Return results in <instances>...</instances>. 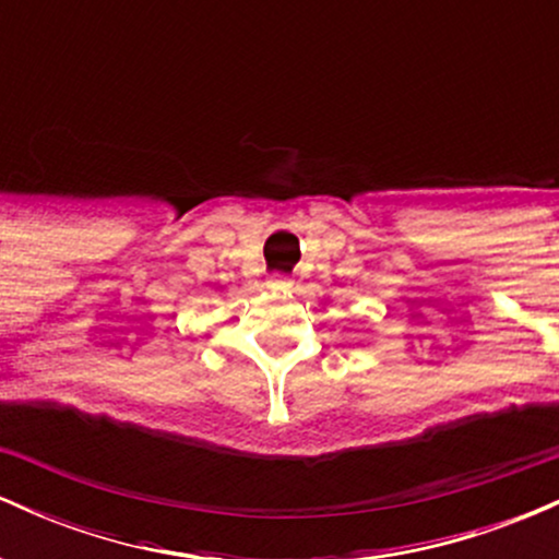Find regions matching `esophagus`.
Returning <instances> with one entry per match:
<instances>
[{
	"label": "esophagus",
	"mask_w": 559,
	"mask_h": 559,
	"mask_svg": "<svg viewBox=\"0 0 559 559\" xmlns=\"http://www.w3.org/2000/svg\"><path fill=\"white\" fill-rule=\"evenodd\" d=\"M271 286H278V288H292V278H286L284 273H273L271 281H267Z\"/></svg>",
	"instance_id": "1"
}]
</instances>
